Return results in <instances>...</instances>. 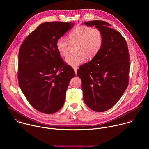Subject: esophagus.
I'll use <instances>...</instances> for the list:
<instances>
[{
    "mask_svg": "<svg viewBox=\"0 0 149 149\" xmlns=\"http://www.w3.org/2000/svg\"><path fill=\"white\" fill-rule=\"evenodd\" d=\"M74 71H75V74L77 75V70H78V68H77V67H74Z\"/></svg>",
    "mask_w": 149,
    "mask_h": 149,
    "instance_id": "obj_1",
    "label": "esophagus"
}]
</instances>
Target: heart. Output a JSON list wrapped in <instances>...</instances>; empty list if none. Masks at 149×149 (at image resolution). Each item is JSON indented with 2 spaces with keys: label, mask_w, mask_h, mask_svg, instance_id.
Instances as JSON below:
<instances>
[{
  "label": "heart",
  "mask_w": 149,
  "mask_h": 149,
  "mask_svg": "<svg viewBox=\"0 0 149 149\" xmlns=\"http://www.w3.org/2000/svg\"><path fill=\"white\" fill-rule=\"evenodd\" d=\"M76 53L68 55L65 62L71 67H77L88 58L94 56L101 49L103 43V34L97 28L87 26L77 27L71 31L67 38L61 37L56 42V49L59 54L65 57L68 54L70 44L76 43Z\"/></svg>",
  "instance_id": "b5f03b06"
}]
</instances>
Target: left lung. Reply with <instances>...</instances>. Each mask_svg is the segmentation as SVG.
Instances as JSON below:
<instances>
[{
	"instance_id": "1",
	"label": "left lung",
	"mask_w": 149,
	"mask_h": 149,
	"mask_svg": "<svg viewBox=\"0 0 149 149\" xmlns=\"http://www.w3.org/2000/svg\"><path fill=\"white\" fill-rule=\"evenodd\" d=\"M95 26L103 34L102 47L91 61L79 67L83 98L94 111L104 112L118 102L129 84L130 58L125 39L102 20L84 22Z\"/></svg>"
}]
</instances>
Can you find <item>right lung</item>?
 <instances>
[{
    "instance_id": "add662e5",
    "label": "right lung",
    "mask_w": 149,
    "mask_h": 149,
    "mask_svg": "<svg viewBox=\"0 0 149 149\" xmlns=\"http://www.w3.org/2000/svg\"><path fill=\"white\" fill-rule=\"evenodd\" d=\"M74 26L71 22H48L39 25L26 38L19 51V87L32 107L53 114L64 104L73 68L63 61L56 42Z\"/></svg>"
}]
</instances>
